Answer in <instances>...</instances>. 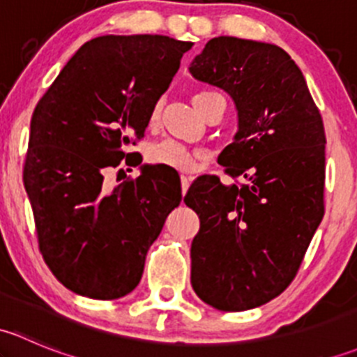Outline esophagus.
Masks as SVG:
<instances>
[{"label": "esophagus", "mask_w": 357, "mask_h": 357, "mask_svg": "<svg viewBox=\"0 0 357 357\" xmlns=\"http://www.w3.org/2000/svg\"><path fill=\"white\" fill-rule=\"evenodd\" d=\"M190 183H192V179H190L188 176H185V174H183V176H181V192H183V195H185V193L188 192V188H190Z\"/></svg>", "instance_id": "1"}]
</instances>
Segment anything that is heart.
<instances>
[{
    "label": "heart",
    "mask_w": 357,
    "mask_h": 357,
    "mask_svg": "<svg viewBox=\"0 0 357 357\" xmlns=\"http://www.w3.org/2000/svg\"><path fill=\"white\" fill-rule=\"evenodd\" d=\"M211 95L212 91L195 93L192 98L195 109L200 110L202 103H204ZM158 119H160V103H155L149 115L150 128H155L158 124ZM197 158H199V152L190 150L188 146L181 145V143L178 142H172V139H164V142L155 143V145L150 146L149 150V160L152 162V164L165 165V167L176 169V171H190V169L195 165Z\"/></svg>",
    "instance_id": "obj_1"
}]
</instances>
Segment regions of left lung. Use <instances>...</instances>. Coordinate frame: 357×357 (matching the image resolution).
<instances>
[{
  "mask_svg": "<svg viewBox=\"0 0 357 357\" xmlns=\"http://www.w3.org/2000/svg\"><path fill=\"white\" fill-rule=\"evenodd\" d=\"M190 72L225 89L238 110L235 142L218 158L235 183L205 174L185 195L200 219L192 287L219 311H247L294 282L321 222L325 126L301 68L280 46L219 36Z\"/></svg>",
  "mask_w": 357,
  "mask_h": 357,
  "instance_id": "left-lung-1",
  "label": "left lung"
}]
</instances>
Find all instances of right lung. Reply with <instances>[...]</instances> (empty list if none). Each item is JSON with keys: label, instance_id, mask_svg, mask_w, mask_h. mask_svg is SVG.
<instances>
[{"label": "right lung", "instance_id": "obj_1", "mask_svg": "<svg viewBox=\"0 0 357 357\" xmlns=\"http://www.w3.org/2000/svg\"><path fill=\"white\" fill-rule=\"evenodd\" d=\"M193 46L169 36H102L77 50L31 119L24 186L38 245L55 278L84 297L136 289L150 245L181 202L155 165L107 188ZM142 164V160L135 165Z\"/></svg>", "mask_w": 357, "mask_h": 357}]
</instances>
